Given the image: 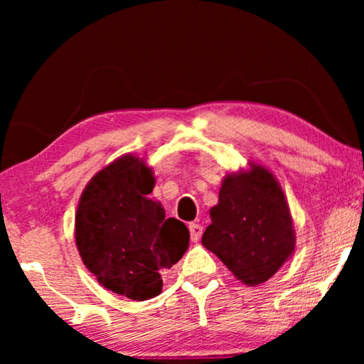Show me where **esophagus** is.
Listing matches in <instances>:
<instances>
[{
    "label": "esophagus",
    "mask_w": 364,
    "mask_h": 364,
    "mask_svg": "<svg viewBox=\"0 0 364 364\" xmlns=\"http://www.w3.org/2000/svg\"><path fill=\"white\" fill-rule=\"evenodd\" d=\"M188 230H191L192 242H198V240H200L202 232H203L202 225H198V223H188Z\"/></svg>",
    "instance_id": "34e87169"
}]
</instances>
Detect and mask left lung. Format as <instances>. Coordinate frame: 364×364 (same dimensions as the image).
Wrapping results in <instances>:
<instances>
[{
	"mask_svg": "<svg viewBox=\"0 0 364 364\" xmlns=\"http://www.w3.org/2000/svg\"><path fill=\"white\" fill-rule=\"evenodd\" d=\"M202 245L248 287L265 283L295 252L290 207L275 176L250 162L223 177Z\"/></svg>",
	"mask_w": 364,
	"mask_h": 364,
	"instance_id": "obj_1",
	"label": "left lung"
}]
</instances>
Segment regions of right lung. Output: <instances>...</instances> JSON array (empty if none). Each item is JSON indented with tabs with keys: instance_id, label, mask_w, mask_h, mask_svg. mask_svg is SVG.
I'll use <instances>...</instances> for the list:
<instances>
[{
	"instance_id": "right-lung-1",
	"label": "right lung",
	"mask_w": 364,
	"mask_h": 364,
	"mask_svg": "<svg viewBox=\"0 0 364 364\" xmlns=\"http://www.w3.org/2000/svg\"><path fill=\"white\" fill-rule=\"evenodd\" d=\"M152 168L132 154L94 176L79 198L74 237L82 263L104 288L144 301L162 291L161 272L181 260L191 233L149 198Z\"/></svg>"
}]
</instances>
